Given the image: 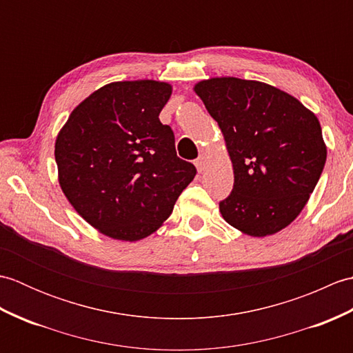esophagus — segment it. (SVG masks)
<instances>
[{
    "instance_id": "1",
    "label": "esophagus",
    "mask_w": 353,
    "mask_h": 353,
    "mask_svg": "<svg viewBox=\"0 0 353 353\" xmlns=\"http://www.w3.org/2000/svg\"><path fill=\"white\" fill-rule=\"evenodd\" d=\"M205 165H206V157L205 156H199V159L196 161V167L199 170V172L205 171Z\"/></svg>"
}]
</instances>
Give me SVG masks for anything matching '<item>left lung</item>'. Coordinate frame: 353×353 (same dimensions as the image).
Returning <instances> with one entry per match:
<instances>
[{"instance_id": "1", "label": "left lung", "mask_w": 353, "mask_h": 353, "mask_svg": "<svg viewBox=\"0 0 353 353\" xmlns=\"http://www.w3.org/2000/svg\"><path fill=\"white\" fill-rule=\"evenodd\" d=\"M194 91L226 142L234 190L220 201L230 226L268 236L302 212L326 162L319 118L296 97L236 77L201 80Z\"/></svg>"}]
</instances>
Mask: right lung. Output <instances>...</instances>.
Returning <instances> with one entry per match:
<instances>
[{
    "label": "right lung",
    "instance_id": "obj_1",
    "mask_svg": "<svg viewBox=\"0 0 353 353\" xmlns=\"http://www.w3.org/2000/svg\"><path fill=\"white\" fill-rule=\"evenodd\" d=\"M167 81H114L71 112L54 156L59 185L100 234L139 241L168 219L196 167L177 157L174 133L159 121Z\"/></svg>",
    "mask_w": 353,
    "mask_h": 353
}]
</instances>
